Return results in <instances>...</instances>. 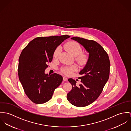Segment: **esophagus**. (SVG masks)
<instances>
[{
    "mask_svg": "<svg viewBox=\"0 0 131 131\" xmlns=\"http://www.w3.org/2000/svg\"><path fill=\"white\" fill-rule=\"evenodd\" d=\"M67 80H68V79H67V77H66L65 76H64V77H63V80H64V81H67Z\"/></svg>",
    "mask_w": 131,
    "mask_h": 131,
    "instance_id": "1",
    "label": "esophagus"
}]
</instances>
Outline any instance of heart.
<instances>
[{
    "label": "heart",
    "instance_id": "heart-1",
    "mask_svg": "<svg viewBox=\"0 0 131 131\" xmlns=\"http://www.w3.org/2000/svg\"><path fill=\"white\" fill-rule=\"evenodd\" d=\"M65 48L66 50L70 53L71 55L74 56H76V60L81 65H84L88 61V56L87 55L81 53L82 49L81 46L77 42L75 41H71L65 45ZM60 52V48L58 47L55 50L53 57L55 58H57ZM77 70V67L76 66H72L70 68L69 67H63L62 69V71L66 74H70L72 71H76Z\"/></svg>",
    "mask_w": 131,
    "mask_h": 131
}]
</instances>
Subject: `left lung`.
<instances>
[{
  "mask_svg": "<svg viewBox=\"0 0 131 131\" xmlns=\"http://www.w3.org/2000/svg\"><path fill=\"white\" fill-rule=\"evenodd\" d=\"M71 39L82 45L89 53V58L84 68L79 74L81 84L76 85L72 78L68 79L72 88L67 94V100L77 107L86 106L99 97L110 76V61L108 54L100 44L95 41L79 37Z\"/></svg>",
  "mask_w": 131,
  "mask_h": 131,
  "instance_id": "8db88e82",
  "label": "left lung"
}]
</instances>
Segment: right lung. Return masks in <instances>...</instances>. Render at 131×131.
Segmentation results:
<instances>
[{"label": "right lung", "mask_w": 131, "mask_h": 131, "mask_svg": "<svg viewBox=\"0 0 131 131\" xmlns=\"http://www.w3.org/2000/svg\"><path fill=\"white\" fill-rule=\"evenodd\" d=\"M69 37L66 35L38 37L22 51L18 60V78L26 94L34 103L49 101L62 82L61 75L55 73L48 75L45 70L57 47Z\"/></svg>", "instance_id": "obj_1"}]
</instances>
